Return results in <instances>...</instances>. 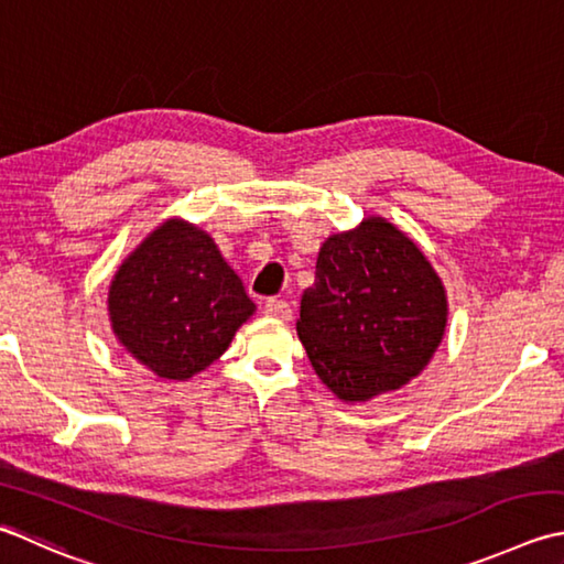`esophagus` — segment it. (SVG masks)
<instances>
[{"label": "esophagus", "mask_w": 564, "mask_h": 564, "mask_svg": "<svg viewBox=\"0 0 564 564\" xmlns=\"http://www.w3.org/2000/svg\"><path fill=\"white\" fill-rule=\"evenodd\" d=\"M263 315L275 317V319H291L293 311L289 303L281 301V297H269V301L263 303Z\"/></svg>", "instance_id": "obj_1"}]
</instances>
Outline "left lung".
I'll return each instance as SVG.
<instances>
[{
	"mask_svg": "<svg viewBox=\"0 0 564 564\" xmlns=\"http://www.w3.org/2000/svg\"><path fill=\"white\" fill-rule=\"evenodd\" d=\"M445 325V285L425 253L383 217H367L319 247L295 329L319 381L361 403L415 379Z\"/></svg>",
	"mask_w": 564,
	"mask_h": 564,
	"instance_id": "left-lung-1",
	"label": "left lung"
}]
</instances>
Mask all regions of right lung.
Returning <instances> with one entry per match:
<instances>
[{
	"mask_svg": "<svg viewBox=\"0 0 564 564\" xmlns=\"http://www.w3.org/2000/svg\"><path fill=\"white\" fill-rule=\"evenodd\" d=\"M107 305L129 355L169 381L223 357L257 311L213 237L183 219H165L121 261Z\"/></svg>",
	"mask_w": 564,
	"mask_h": 564,
	"instance_id": "obj_1",
	"label": "right lung"
}]
</instances>
